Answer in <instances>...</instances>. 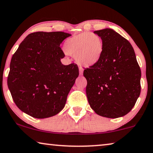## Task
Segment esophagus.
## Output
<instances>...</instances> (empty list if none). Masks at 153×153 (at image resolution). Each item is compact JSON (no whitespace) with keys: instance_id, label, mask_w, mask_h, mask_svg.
I'll list each match as a JSON object with an SVG mask.
<instances>
[{"instance_id":"obj_1","label":"esophagus","mask_w":153,"mask_h":153,"mask_svg":"<svg viewBox=\"0 0 153 153\" xmlns=\"http://www.w3.org/2000/svg\"><path fill=\"white\" fill-rule=\"evenodd\" d=\"M83 71H84L83 68H82L81 67H79V75H82V74H83Z\"/></svg>"}]
</instances>
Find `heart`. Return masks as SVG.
<instances>
[{
  "label": "heart",
  "instance_id": "heart-1",
  "mask_svg": "<svg viewBox=\"0 0 153 153\" xmlns=\"http://www.w3.org/2000/svg\"><path fill=\"white\" fill-rule=\"evenodd\" d=\"M64 47L67 54L76 57L77 62L85 67L96 64L103 51L101 38L91 33H82L67 39Z\"/></svg>",
  "mask_w": 153,
  "mask_h": 153
}]
</instances>
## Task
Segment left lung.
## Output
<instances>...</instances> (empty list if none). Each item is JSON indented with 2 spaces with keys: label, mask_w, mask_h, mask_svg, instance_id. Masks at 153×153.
Masks as SVG:
<instances>
[{
  "label": "left lung",
  "mask_w": 153,
  "mask_h": 153,
  "mask_svg": "<svg viewBox=\"0 0 153 153\" xmlns=\"http://www.w3.org/2000/svg\"><path fill=\"white\" fill-rule=\"evenodd\" d=\"M101 38L100 60L84 71L91 108L98 115L116 118L127 114L141 91V70L129 41L112 29L95 30Z\"/></svg>",
  "instance_id": "8db88e82"
}]
</instances>
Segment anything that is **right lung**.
<instances>
[{
  "label": "right lung",
  "mask_w": 153,
  "mask_h": 153,
  "mask_svg": "<svg viewBox=\"0 0 153 153\" xmlns=\"http://www.w3.org/2000/svg\"><path fill=\"white\" fill-rule=\"evenodd\" d=\"M71 34L35 32L29 34L11 58L7 85L20 110L36 118L59 113L79 76L78 67L64 65L60 47Z\"/></svg>",
  "instance_id": "right-lung-1"
}]
</instances>
